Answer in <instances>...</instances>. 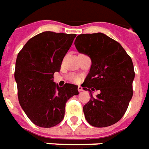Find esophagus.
I'll return each mask as SVG.
<instances>
[{
    "label": "esophagus",
    "mask_w": 149,
    "mask_h": 149,
    "mask_svg": "<svg viewBox=\"0 0 149 149\" xmlns=\"http://www.w3.org/2000/svg\"><path fill=\"white\" fill-rule=\"evenodd\" d=\"M78 91H82L83 87H81V86H79V87H78Z\"/></svg>",
    "instance_id": "esophagus-1"
}]
</instances>
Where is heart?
Masks as SVG:
<instances>
[{
  "label": "heart",
  "mask_w": 149,
  "mask_h": 149,
  "mask_svg": "<svg viewBox=\"0 0 149 149\" xmlns=\"http://www.w3.org/2000/svg\"><path fill=\"white\" fill-rule=\"evenodd\" d=\"M69 79L71 80V81H72V82H77V81H79V77H77V76H75V75H70L69 76Z\"/></svg>",
  "instance_id": "1"
}]
</instances>
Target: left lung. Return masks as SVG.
I'll return each mask as SVG.
<instances>
[{"instance_id":"1","label":"left lung","mask_w":149,"mask_h":149,"mask_svg":"<svg viewBox=\"0 0 149 149\" xmlns=\"http://www.w3.org/2000/svg\"><path fill=\"white\" fill-rule=\"evenodd\" d=\"M79 53L91 59V66L83 89L89 91L91 99L84 106L90 124L105 127L123 116L133 96L134 70L132 60L120 43L105 34H80L74 42ZM92 90L100 93L94 97Z\"/></svg>"}]
</instances>
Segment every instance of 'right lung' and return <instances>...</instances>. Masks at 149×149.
<instances>
[{
  "instance_id": "1",
  "label": "right lung",
  "mask_w": 149,
  "mask_h": 149,
  "mask_svg": "<svg viewBox=\"0 0 149 149\" xmlns=\"http://www.w3.org/2000/svg\"><path fill=\"white\" fill-rule=\"evenodd\" d=\"M76 34L46 31L29 39L17 56L15 79L19 104L38 127H52L64 118L65 103L77 95L78 86L54 82Z\"/></svg>"
}]
</instances>
